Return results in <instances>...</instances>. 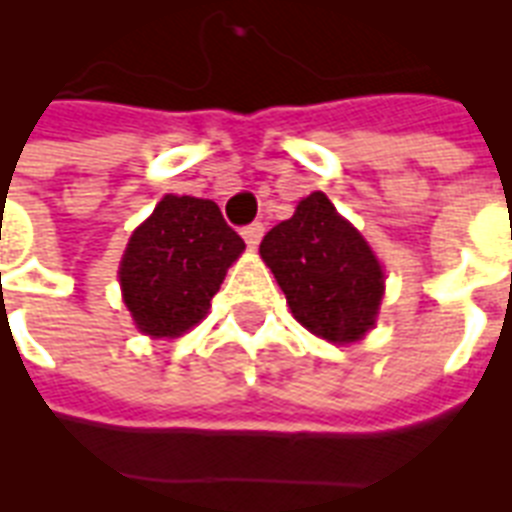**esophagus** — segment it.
Segmentation results:
<instances>
[{
  "instance_id": "obj_1",
  "label": "esophagus",
  "mask_w": 512,
  "mask_h": 512,
  "mask_svg": "<svg viewBox=\"0 0 512 512\" xmlns=\"http://www.w3.org/2000/svg\"><path fill=\"white\" fill-rule=\"evenodd\" d=\"M263 223H252L247 225L244 231H241V236H244V241H247V247L249 249H255L257 244H260V239H263Z\"/></svg>"
}]
</instances>
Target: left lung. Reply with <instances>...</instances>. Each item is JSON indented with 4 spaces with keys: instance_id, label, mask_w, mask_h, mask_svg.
<instances>
[{
    "instance_id": "obj_1",
    "label": "left lung",
    "mask_w": 512,
    "mask_h": 512,
    "mask_svg": "<svg viewBox=\"0 0 512 512\" xmlns=\"http://www.w3.org/2000/svg\"><path fill=\"white\" fill-rule=\"evenodd\" d=\"M260 257L311 335L350 345L377 327L385 268L324 191L308 193L295 215L265 233Z\"/></svg>"
}]
</instances>
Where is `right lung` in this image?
<instances>
[{
	"label": "right lung",
	"mask_w": 512,
	"mask_h": 512,
	"mask_svg": "<svg viewBox=\"0 0 512 512\" xmlns=\"http://www.w3.org/2000/svg\"><path fill=\"white\" fill-rule=\"evenodd\" d=\"M244 249L212 199L162 196L132 231L116 271L135 329L151 340H175L207 319Z\"/></svg>",
	"instance_id": "obj_1"
}]
</instances>
